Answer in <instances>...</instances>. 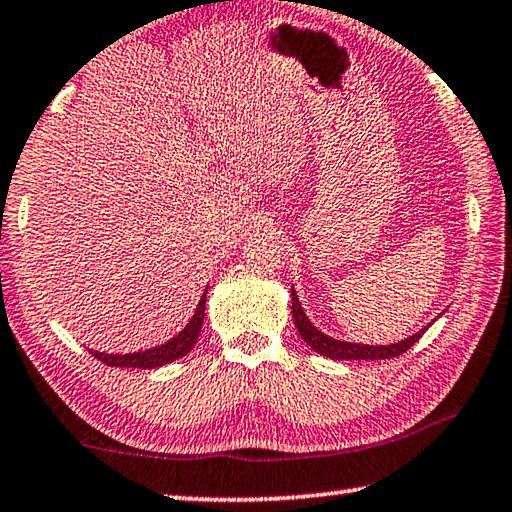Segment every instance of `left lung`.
<instances>
[{
  "instance_id": "left-lung-1",
  "label": "left lung",
  "mask_w": 512,
  "mask_h": 512,
  "mask_svg": "<svg viewBox=\"0 0 512 512\" xmlns=\"http://www.w3.org/2000/svg\"><path fill=\"white\" fill-rule=\"evenodd\" d=\"M291 314L293 320H296V327L302 339L309 345L311 350H316L318 354H323V357L329 359H336V361H352V359H393V357H400L409 348H413L415 343L420 341V336L427 332V327L420 329L418 334L409 336V339H404L400 343H393V345H361V343H348V341H336L332 336H327L311 325V320L307 318L305 311H302L300 302L296 291L291 289Z\"/></svg>"
}]
</instances>
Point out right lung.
Returning <instances> with one entry per match:
<instances>
[{
    "label": "right lung",
    "mask_w": 512,
    "mask_h": 512,
    "mask_svg": "<svg viewBox=\"0 0 512 512\" xmlns=\"http://www.w3.org/2000/svg\"><path fill=\"white\" fill-rule=\"evenodd\" d=\"M207 293V289H205ZM205 293L198 307L194 311V316L189 323L185 325L183 332L178 336H173L171 341L164 345H158V348L144 350V352H133V354H106V352H97L90 350L94 359H99L106 363V366H115V368H142V370H151V368H160L164 363H171L194 348L198 334H201L203 327V316H205Z\"/></svg>",
    "instance_id": "obj_1"
}]
</instances>
